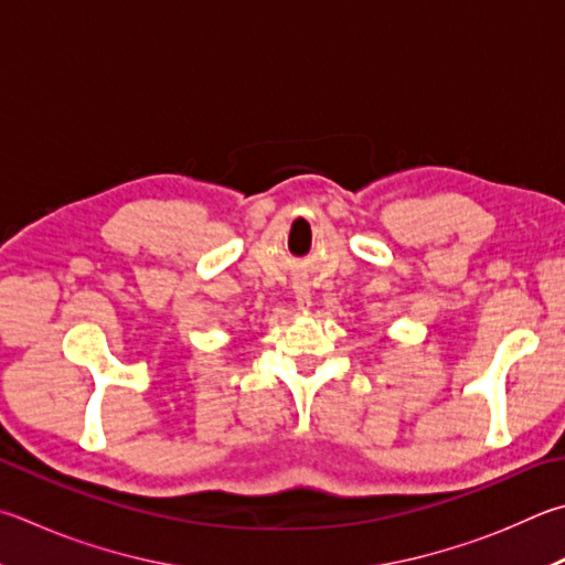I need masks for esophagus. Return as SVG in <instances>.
Returning <instances> with one entry per match:
<instances>
[{"label": "esophagus", "mask_w": 565, "mask_h": 565, "mask_svg": "<svg viewBox=\"0 0 565 565\" xmlns=\"http://www.w3.org/2000/svg\"><path fill=\"white\" fill-rule=\"evenodd\" d=\"M294 296H296V306H299L301 311H309L311 309V291L306 284H296L294 286Z\"/></svg>", "instance_id": "34e87169"}]
</instances>
